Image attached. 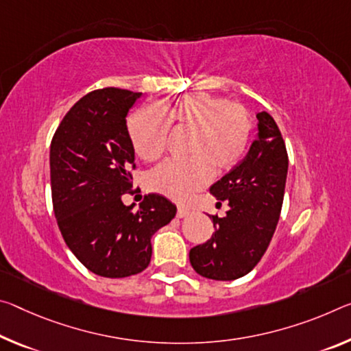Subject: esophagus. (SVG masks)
<instances>
[{
    "instance_id": "obj_1",
    "label": "esophagus",
    "mask_w": 351,
    "mask_h": 351,
    "mask_svg": "<svg viewBox=\"0 0 351 351\" xmlns=\"http://www.w3.org/2000/svg\"><path fill=\"white\" fill-rule=\"evenodd\" d=\"M189 214H191V210H189L187 208H178L176 217H178V219H184V217H187Z\"/></svg>"
}]
</instances>
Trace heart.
Listing matches in <instances>:
<instances>
[{"mask_svg":"<svg viewBox=\"0 0 351 351\" xmlns=\"http://www.w3.org/2000/svg\"><path fill=\"white\" fill-rule=\"evenodd\" d=\"M170 125L191 130L187 159H170L148 175V187L175 202H186L210 181L213 167L226 171L247 152L252 114L242 104L209 93H192L173 101L137 109L128 119L136 154L154 160L164 153Z\"/></svg>","mask_w":351,"mask_h":351,"instance_id":"obj_1","label":"heart"}]
</instances>
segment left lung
I'll return each instance as SVG.
<instances>
[{
	"label": "left lung",
	"mask_w": 351,
	"mask_h": 351,
	"mask_svg": "<svg viewBox=\"0 0 351 351\" xmlns=\"http://www.w3.org/2000/svg\"><path fill=\"white\" fill-rule=\"evenodd\" d=\"M258 138L234 169L209 192L230 210L213 215L214 234L189 253L193 270L209 280L231 281L252 271L274 237L285 197L287 149L270 114L259 112ZM221 204V203H219Z\"/></svg>",
	"instance_id": "8db88e82"
}]
</instances>
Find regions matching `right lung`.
Wrapping results in <instances>:
<instances>
[{"label": "right lung", "instance_id": "obj_1", "mask_svg": "<svg viewBox=\"0 0 351 351\" xmlns=\"http://www.w3.org/2000/svg\"><path fill=\"white\" fill-rule=\"evenodd\" d=\"M141 95L117 87L87 93L65 114L49 149L60 234L86 269L104 278L145 270L152 236L176 214V206L158 193L143 197L137 210L121 202L134 192V148L126 115Z\"/></svg>", "mask_w": 351, "mask_h": 351}]
</instances>
